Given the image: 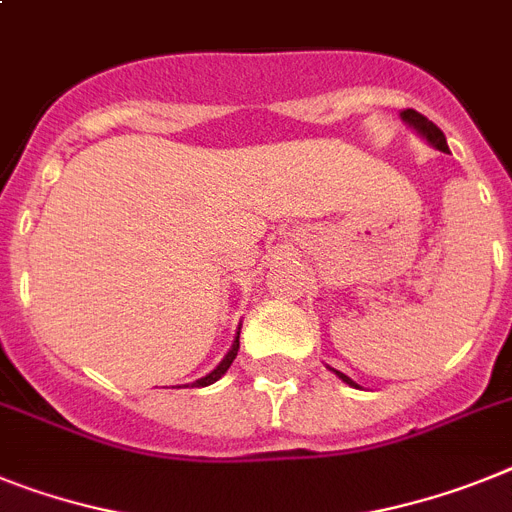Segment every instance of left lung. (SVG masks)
I'll list each match as a JSON object with an SVG mask.
<instances>
[{"label": "left lung", "instance_id": "obj_1", "mask_svg": "<svg viewBox=\"0 0 512 512\" xmlns=\"http://www.w3.org/2000/svg\"><path fill=\"white\" fill-rule=\"evenodd\" d=\"M401 119L406 124H409L411 130L416 132V135L424 137V140H427V143L432 145V148L442 150V153H450L448 140H445L442 130H440V127H437V124L429 122V119L424 117V114H419V111H414V109H403L401 111ZM328 369H330V372H336L338 380H343V382H346V385H351V388H359V385H356V382L351 380L349 375H343V372H338V369H333V367H328Z\"/></svg>", "mask_w": 512, "mask_h": 512}]
</instances>
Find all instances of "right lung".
Returning a JSON list of instances; mask_svg holds the SVG:
<instances>
[{
  "label": "right lung",
  "mask_w": 512,
  "mask_h": 512,
  "mask_svg": "<svg viewBox=\"0 0 512 512\" xmlns=\"http://www.w3.org/2000/svg\"><path fill=\"white\" fill-rule=\"evenodd\" d=\"M239 333H242V325L236 328L234 343H231V349L226 351V356H223V359H221V364H218V367L213 369V372H208V375H205V377H200V380L192 382V388H205V385H213V382L221 380V377L226 375V369L231 367V362H234V359H236V351H239Z\"/></svg>",
  "instance_id": "1"
}]
</instances>
